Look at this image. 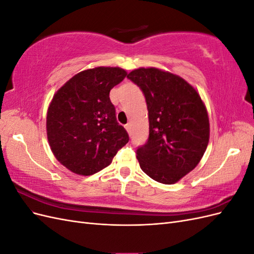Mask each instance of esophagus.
<instances>
[{"label": "esophagus", "instance_id": "34e87169", "mask_svg": "<svg viewBox=\"0 0 254 254\" xmlns=\"http://www.w3.org/2000/svg\"><path fill=\"white\" fill-rule=\"evenodd\" d=\"M125 128H126L127 131L129 132V131H130V124H126V125H125Z\"/></svg>", "mask_w": 254, "mask_h": 254}]
</instances>
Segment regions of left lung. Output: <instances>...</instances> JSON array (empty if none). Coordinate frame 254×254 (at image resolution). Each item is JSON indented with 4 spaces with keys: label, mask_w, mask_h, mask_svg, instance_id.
Masks as SVG:
<instances>
[{
    "label": "left lung",
    "mask_w": 254,
    "mask_h": 254,
    "mask_svg": "<svg viewBox=\"0 0 254 254\" xmlns=\"http://www.w3.org/2000/svg\"><path fill=\"white\" fill-rule=\"evenodd\" d=\"M127 77L146 98L149 137L136 150L142 171L174 184L200 162L210 139V123L198 91L186 79L157 67H139Z\"/></svg>",
    "instance_id": "8db88e82"
}]
</instances>
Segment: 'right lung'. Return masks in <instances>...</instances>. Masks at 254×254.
Wrapping results in <instances>:
<instances>
[{"label":"right lung","instance_id":"obj_1","mask_svg":"<svg viewBox=\"0 0 254 254\" xmlns=\"http://www.w3.org/2000/svg\"><path fill=\"white\" fill-rule=\"evenodd\" d=\"M127 76L122 67L81 71L57 90L47 114L54 156L68 171L90 176L108 166L129 136L119 125L110 90Z\"/></svg>","mask_w":254,"mask_h":254}]
</instances>
